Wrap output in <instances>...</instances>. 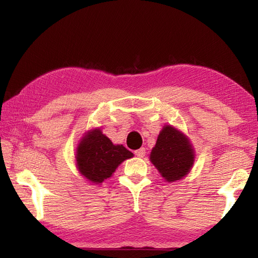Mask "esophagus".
Instances as JSON below:
<instances>
[{
    "instance_id": "obj_1",
    "label": "esophagus",
    "mask_w": 258,
    "mask_h": 258,
    "mask_svg": "<svg viewBox=\"0 0 258 258\" xmlns=\"http://www.w3.org/2000/svg\"><path fill=\"white\" fill-rule=\"evenodd\" d=\"M135 155H137L139 158H143V157L146 156V148H140L139 150L135 151Z\"/></svg>"
}]
</instances>
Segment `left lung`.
Returning a JSON list of instances; mask_svg holds the SVG:
<instances>
[{"mask_svg":"<svg viewBox=\"0 0 258 258\" xmlns=\"http://www.w3.org/2000/svg\"><path fill=\"white\" fill-rule=\"evenodd\" d=\"M195 158L189 138L172 125H164L150 152V161L161 177L169 183L182 180L190 173Z\"/></svg>","mask_w":258,"mask_h":258,"instance_id":"1","label":"left lung"}]
</instances>
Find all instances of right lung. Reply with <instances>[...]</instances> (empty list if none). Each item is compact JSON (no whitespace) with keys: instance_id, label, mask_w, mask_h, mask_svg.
<instances>
[{"instance_id":"right-lung-1","label":"right lung","mask_w":258,"mask_h":258,"mask_svg":"<svg viewBox=\"0 0 258 258\" xmlns=\"http://www.w3.org/2000/svg\"><path fill=\"white\" fill-rule=\"evenodd\" d=\"M134 155L123 145H113L100 127L84 133L76 148V167L81 175L92 184H101L111 177L124 160Z\"/></svg>"}]
</instances>
